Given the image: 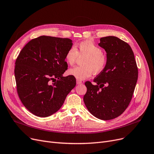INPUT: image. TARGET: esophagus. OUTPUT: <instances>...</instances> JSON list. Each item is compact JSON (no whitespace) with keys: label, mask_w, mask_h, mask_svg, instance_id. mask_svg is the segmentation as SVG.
<instances>
[{"label":"esophagus","mask_w":154,"mask_h":154,"mask_svg":"<svg viewBox=\"0 0 154 154\" xmlns=\"http://www.w3.org/2000/svg\"><path fill=\"white\" fill-rule=\"evenodd\" d=\"M76 83H77V85L82 84V82L81 80H79V79H77V80H76Z\"/></svg>","instance_id":"esophagus-1"}]
</instances>
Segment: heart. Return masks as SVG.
<instances>
[{
	"label": "heart",
	"mask_w": 154,
	"mask_h": 154,
	"mask_svg": "<svg viewBox=\"0 0 154 154\" xmlns=\"http://www.w3.org/2000/svg\"><path fill=\"white\" fill-rule=\"evenodd\" d=\"M78 58H83L81 62L82 66L69 69L67 74L79 80L90 78L93 72L95 75L101 73L108 62L107 57L101 48L88 40L81 42L76 47H72L67 51L65 59L68 64L72 66Z\"/></svg>",
	"instance_id": "1"
}]
</instances>
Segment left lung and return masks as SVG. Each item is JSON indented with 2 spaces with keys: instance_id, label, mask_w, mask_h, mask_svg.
<instances>
[{
  "instance_id": "left-lung-1",
  "label": "left lung",
  "mask_w": 154,
  "mask_h": 154,
  "mask_svg": "<svg viewBox=\"0 0 154 154\" xmlns=\"http://www.w3.org/2000/svg\"><path fill=\"white\" fill-rule=\"evenodd\" d=\"M98 45L105 49L106 69L94 79L86 82L87 91L83 100L88 111L97 118L110 120L128 107L138 79V67L131 47L114 36L102 37Z\"/></svg>"
}]
</instances>
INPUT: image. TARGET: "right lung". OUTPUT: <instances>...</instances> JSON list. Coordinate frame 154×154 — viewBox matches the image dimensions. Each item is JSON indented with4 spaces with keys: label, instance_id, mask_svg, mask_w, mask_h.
Returning a JSON list of instances; mask_svg holds the SVG:
<instances>
[{
    "label": "right lung",
    "instance_id": "1",
    "mask_svg": "<svg viewBox=\"0 0 154 154\" xmlns=\"http://www.w3.org/2000/svg\"><path fill=\"white\" fill-rule=\"evenodd\" d=\"M72 40L40 36L30 40L17 56L14 69L17 91L24 106L34 115L45 118L62 107L76 82L63 75Z\"/></svg>",
    "mask_w": 154,
    "mask_h": 154
}]
</instances>
